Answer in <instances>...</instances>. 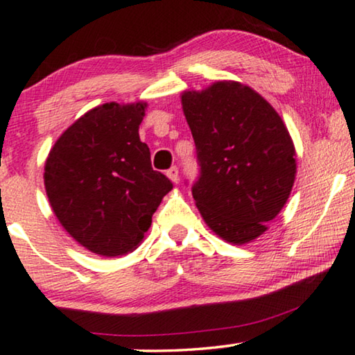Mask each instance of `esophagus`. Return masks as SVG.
Returning a JSON list of instances; mask_svg holds the SVG:
<instances>
[{"label":"esophagus","instance_id":"obj_1","mask_svg":"<svg viewBox=\"0 0 355 355\" xmlns=\"http://www.w3.org/2000/svg\"><path fill=\"white\" fill-rule=\"evenodd\" d=\"M167 177L171 178L173 183H178V180H180V177H178V168H177L175 166L168 168V171H167Z\"/></svg>","mask_w":355,"mask_h":355}]
</instances>
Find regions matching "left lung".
Returning <instances> with one entry per match:
<instances>
[{
  "label": "left lung",
  "mask_w": 355,
  "mask_h": 355,
  "mask_svg": "<svg viewBox=\"0 0 355 355\" xmlns=\"http://www.w3.org/2000/svg\"><path fill=\"white\" fill-rule=\"evenodd\" d=\"M201 175L193 198L223 241L246 244L267 232L296 178V149L278 112L251 87L220 80L182 93Z\"/></svg>",
  "instance_id": "1"
}]
</instances>
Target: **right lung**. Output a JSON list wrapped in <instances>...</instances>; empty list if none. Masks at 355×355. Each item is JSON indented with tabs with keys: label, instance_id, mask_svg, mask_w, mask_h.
<instances>
[{
	"label": "right lung",
	"instance_id": "right-lung-1",
	"mask_svg": "<svg viewBox=\"0 0 355 355\" xmlns=\"http://www.w3.org/2000/svg\"><path fill=\"white\" fill-rule=\"evenodd\" d=\"M146 103H106L64 132L44 162V189L66 232L98 256H125L138 248L153 214L172 189L153 171L139 139Z\"/></svg>",
	"mask_w": 355,
	"mask_h": 355
}]
</instances>
